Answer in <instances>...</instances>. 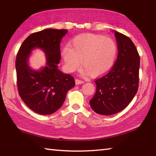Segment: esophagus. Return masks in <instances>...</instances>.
I'll return each instance as SVG.
<instances>
[{"mask_svg": "<svg viewBox=\"0 0 156 156\" xmlns=\"http://www.w3.org/2000/svg\"><path fill=\"white\" fill-rule=\"evenodd\" d=\"M75 82H76V84H82V83H84L83 80H80V79H76Z\"/></svg>", "mask_w": 156, "mask_h": 156, "instance_id": "esophagus-1", "label": "esophagus"}]
</instances>
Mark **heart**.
I'll return each instance as SVG.
<instances>
[{
    "label": "heart",
    "mask_w": 156,
    "mask_h": 156,
    "mask_svg": "<svg viewBox=\"0 0 156 156\" xmlns=\"http://www.w3.org/2000/svg\"><path fill=\"white\" fill-rule=\"evenodd\" d=\"M117 53V44L111 37L86 33L76 36L72 41V48L64 47L61 55L68 72L78 69L81 61L88 73L96 76L111 69Z\"/></svg>",
    "instance_id": "1"
}]
</instances>
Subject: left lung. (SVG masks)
Masks as SVG:
<instances>
[{"instance_id": "left-lung-1", "label": "left lung", "mask_w": 156, "mask_h": 156, "mask_svg": "<svg viewBox=\"0 0 156 156\" xmlns=\"http://www.w3.org/2000/svg\"><path fill=\"white\" fill-rule=\"evenodd\" d=\"M117 58L106 74L96 78V92L90 106L101 115L121 112L136 94L139 83L140 56L128 37L116 32Z\"/></svg>"}]
</instances>
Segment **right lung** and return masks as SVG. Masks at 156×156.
I'll use <instances>...</instances> for the list:
<instances>
[{"label": "right lung", "mask_w": 156, "mask_h": 156, "mask_svg": "<svg viewBox=\"0 0 156 156\" xmlns=\"http://www.w3.org/2000/svg\"><path fill=\"white\" fill-rule=\"evenodd\" d=\"M67 29H45L33 33L22 44L17 54L16 69L19 95L24 104L39 115H50L63 105L67 91L75 86L72 76L59 71L60 42ZM35 47L46 53L47 66L41 71L31 70L27 58Z\"/></svg>", "instance_id": "right-lung-1"}]
</instances>
